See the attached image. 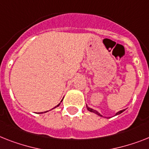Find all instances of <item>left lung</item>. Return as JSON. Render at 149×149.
<instances>
[{
	"mask_svg": "<svg viewBox=\"0 0 149 149\" xmlns=\"http://www.w3.org/2000/svg\"><path fill=\"white\" fill-rule=\"evenodd\" d=\"M87 109H88V110H89V111H91V112H92V113H96V114H97L98 116H102L101 115H100V114L99 113H98L97 111V110H93V109H91V108H90V107H88V106H87ZM124 110H120V111H119L116 114V115H118V114H120L121 113H123V112L124 111Z\"/></svg>",
	"mask_w": 149,
	"mask_h": 149,
	"instance_id": "8db88e82",
	"label": "left lung"
}]
</instances>
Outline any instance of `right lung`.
Listing matches in <instances>:
<instances>
[{
    "instance_id": "add662e5",
    "label": "right lung",
    "mask_w": 149,
    "mask_h": 149,
    "mask_svg": "<svg viewBox=\"0 0 149 149\" xmlns=\"http://www.w3.org/2000/svg\"><path fill=\"white\" fill-rule=\"evenodd\" d=\"M60 104H61V103H59V104H58V105H57V106H56V107H54V108H55V107H58V106H59V105H60ZM54 108H53V109H54ZM45 112H48V111H45Z\"/></svg>"
}]
</instances>
